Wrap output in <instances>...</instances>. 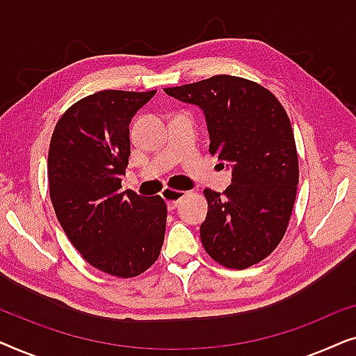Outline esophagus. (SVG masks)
Listing matches in <instances>:
<instances>
[{"instance_id": "1", "label": "esophagus", "mask_w": 356, "mask_h": 356, "mask_svg": "<svg viewBox=\"0 0 356 356\" xmlns=\"http://www.w3.org/2000/svg\"><path fill=\"white\" fill-rule=\"evenodd\" d=\"M162 197L165 199V202H167L170 211H173V209L179 204V201H181V199L184 197V193L178 191V189L165 188L162 191Z\"/></svg>"}]
</instances>
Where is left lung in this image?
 Instances as JSON below:
<instances>
[{
  "label": "left lung",
  "instance_id": "left-lung-1",
  "mask_svg": "<svg viewBox=\"0 0 356 356\" xmlns=\"http://www.w3.org/2000/svg\"><path fill=\"white\" fill-rule=\"evenodd\" d=\"M165 92L204 111L209 152L232 170L223 194L204 189V250L228 269L257 264L284 238L296 197L298 154L289 115L272 92L236 76H212Z\"/></svg>",
  "mask_w": 356,
  "mask_h": 356
}]
</instances>
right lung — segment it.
<instances>
[{
    "mask_svg": "<svg viewBox=\"0 0 356 356\" xmlns=\"http://www.w3.org/2000/svg\"><path fill=\"white\" fill-rule=\"evenodd\" d=\"M155 95L100 90L70 106L48 150L53 209L81 256L105 274L140 275L159 259L167 204L121 189L131 155L129 123Z\"/></svg>",
    "mask_w": 356,
    "mask_h": 356,
    "instance_id": "1",
    "label": "right lung"
}]
</instances>
